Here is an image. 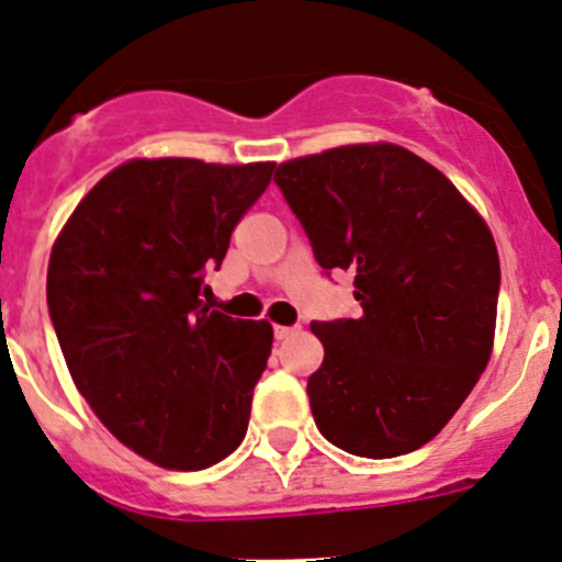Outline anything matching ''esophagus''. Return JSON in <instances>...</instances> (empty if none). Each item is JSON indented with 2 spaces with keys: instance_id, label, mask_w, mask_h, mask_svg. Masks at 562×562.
<instances>
[{
  "instance_id": "34e87169",
  "label": "esophagus",
  "mask_w": 562,
  "mask_h": 562,
  "mask_svg": "<svg viewBox=\"0 0 562 562\" xmlns=\"http://www.w3.org/2000/svg\"><path fill=\"white\" fill-rule=\"evenodd\" d=\"M293 334H299V326H274L277 339H288V337H293Z\"/></svg>"
}]
</instances>
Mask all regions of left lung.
I'll return each mask as SVG.
<instances>
[{
    "label": "left lung",
    "mask_w": 562,
    "mask_h": 562,
    "mask_svg": "<svg viewBox=\"0 0 562 562\" xmlns=\"http://www.w3.org/2000/svg\"><path fill=\"white\" fill-rule=\"evenodd\" d=\"M274 181L323 269L353 274L361 317L313 323L307 381L328 443L389 459L422 449L459 411L495 345L501 258L490 225L405 146H334L280 162Z\"/></svg>",
    "instance_id": "8db88e82"
}]
</instances>
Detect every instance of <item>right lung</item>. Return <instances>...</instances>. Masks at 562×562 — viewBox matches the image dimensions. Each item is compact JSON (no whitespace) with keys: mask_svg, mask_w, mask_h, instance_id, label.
Returning <instances> with one entry per match:
<instances>
[{"mask_svg":"<svg viewBox=\"0 0 562 562\" xmlns=\"http://www.w3.org/2000/svg\"><path fill=\"white\" fill-rule=\"evenodd\" d=\"M271 171L135 157L50 247L45 293L72 383L119 443L160 468L203 470L245 440L274 328L209 310L203 277Z\"/></svg>","mask_w":562,"mask_h":562,"instance_id":"obj_1","label":"right lung"}]
</instances>
